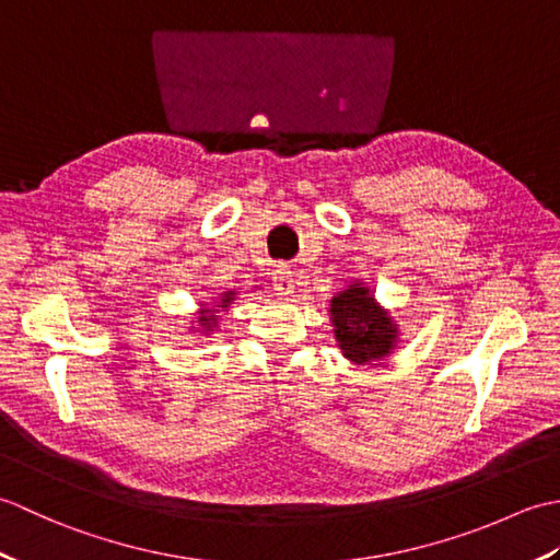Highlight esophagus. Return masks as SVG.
I'll return each instance as SVG.
<instances>
[{"label": "esophagus", "mask_w": 560, "mask_h": 560, "mask_svg": "<svg viewBox=\"0 0 560 560\" xmlns=\"http://www.w3.org/2000/svg\"><path fill=\"white\" fill-rule=\"evenodd\" d=\"M273 289H277L281 295H291L295 291L291 267L279 265L277 269H273Z\"/></svg>", "instance_id": "esophagus-1"}]
</instances>
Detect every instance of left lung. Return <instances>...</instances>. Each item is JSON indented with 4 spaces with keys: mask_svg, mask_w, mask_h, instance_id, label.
I'll return each mask as SVG.
<instances>
[{
    "mask_svg": "<svg viewBox=\"0 0 560 560\" xmlns=\"http://www.w3.org/2000/svg\"><path fill=\"white\" fill-rule=\"evenodd\" d=\"M329 315L343 359L355 365L385 359L397 347V323L361 281L349 283L331 299Z\"/></svg>",
    "mask_w": 560,
    "mask_h": 560,
    "instance_id": "1",
    "label": "left lung"
}]
</instances>
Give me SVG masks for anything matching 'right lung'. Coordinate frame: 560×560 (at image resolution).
Wrapping results in <instances>:
<instances>
[{"mask_svg":"<svg viewBox=\"0 0 560 560\" xmlns=\"http://www.w3.org/2000/svg\"><path fill=\"white\" fill-rule=\"evenodd\" d=\"M235 291H225V293H221V301H219V305H213L217 307V311H225V307H229L233 301H235ZM217 311H209V307H201L199 311V317H197V323H199V331H205V335H211L213 329L219 327V315H217Z\"/></svg>","mask_w":560,"mask_h":560,"instance_id":"1","label":"right lung"}]
</instances>
